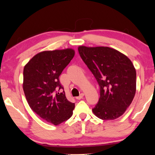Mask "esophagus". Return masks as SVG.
I'll list each match as a JSON object with an SVG mask.
<instances>
[{
	"label": "esophagus",
	"mask_w": 155,
	"mask_h": 155,
	"mask_svg": "<svg viewBox=\"0 0 155 155\" xmlns=\"http://www.w3.org/2000/svg\"><path fill=\"white\" fill-rule=\"evenodd\" d=\"M83 97H84V94L83 93H81L79 96L78 97H76V99H77V100H81V98H83Z\"/></svg>",
	"instance_id": "34e87169"
}]
</instances>
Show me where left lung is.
<instances>
[{
    "instance_id": "obj_1",
    "label": "left lung",
    "mask_w": 155,
    "mask_h": 155,
    "mask_svg": "<svg viewBox=\"0 0 155 155\" xmlns=\"http://www.w3.org/2000/svg\"><path fill=\"white\" fill-rule=\"evenodd\" d=\"M81 58L100 87V98L93 108L102 120L123 115L136 93V70L126 55L107 47L78 48Z\"/></svg>"
}]
</instances>
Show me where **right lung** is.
<instances>
[{
	"instance_id": "obj_1",
	"label": "right lung",
	"mask_w": 155,
	"mask_h": 155,
	"mask_svg": "<svg viewBox=\"0 0 155 155\" xmlns=\"http://www.w3.org/2000/svg\"><path fill=\"white\" fill-rule=\"evenodd\" d=\"M72 48L42 51L25 66L23 91L29 107L44 120L54 125L70 118L74 103L68 101L59 76L74 57Z\"/></svg>"
}]
</instances>
